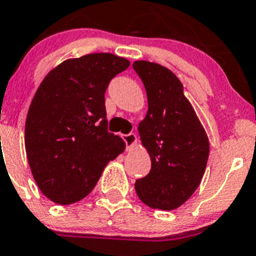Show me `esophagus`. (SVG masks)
<instances>
[{
    "instance_id": "34e87169",
    "label": "esophagus",
    "mask_w": 256,
    "mask_h": 256,
    "mask_svg": "<svg viewBox=\"0 0 256 256\" xmlns=\"http://www.w3.org/2000/svg\"><path fill=\"white\" fill-rule=\"evenodd\" d=\"M121 138H122L124 141H125L126 148H128V150H131V148H132V146L136 144L135 134L130 132V134H128V135H121Z\"/></svg>"
}]
</instances>
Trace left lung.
<instances>
[{
	"mask_svg": "<svg viewBox=\"0 0 256 256\" xmlns=\"http://www.w3.org/2000/svg\"><path fill=\"white\" fill-rule=\"evenodd\" d=\"M132 68L148 95V110L138 130L151 158L150 172L136 180V194L152 209L174 210L202 182L209 138L172 71L148 61H135Z\"/></svg>",
	"mask_w": 256,
	"mask_h": 256,
	"instance_id": "left-lung-1",
	"label": "left lung"
}]
</instances>
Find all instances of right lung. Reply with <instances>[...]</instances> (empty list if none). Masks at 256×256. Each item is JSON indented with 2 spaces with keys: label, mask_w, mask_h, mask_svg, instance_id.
I'll return each mask as SVG.
<instances>
[{
  "label": "right lung",
  "mask_w": 256,
  "mask_h": 256,
  "mask_svg": "<svg viewBox=\"0 0 256 256\" xmlns=\"http://www.w3.org/2000/svg\"><path fill=\"white\" fill-rule=\"evenodd\" d=\"M130 66L112 54L70 58L50 71L34 96L24 146L34 181L51 202H80L98 184L108 161L125 150L108 132L105 92Z\"/></svg>",
  "instance_id": "obj_1"
}]
</instances>
